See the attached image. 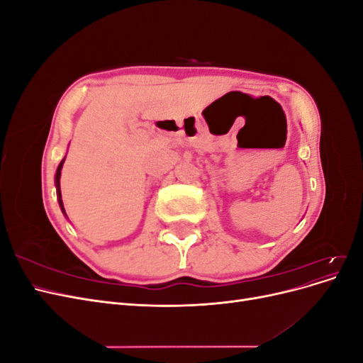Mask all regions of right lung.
I'll return each mask as SVG.
<instances>
[{"label":"right lung","instance_id":"right-lung-1","mask_svg":"<svg viewBox=\"0 0 363 363\" xmlns=\"http://www.w3.org/2000/svg\"><path fill=\"white\" fill-rule=\"evenodd\" d=\"M63 163H65V159L59 163L57 167V171H56V177H54V182H56V192H57V200H59V206L62 208L63 215L67 216V212H65V207H63V201H62V192H60V174H62V168H63ZM68 218V216H67Z\"/></svg>","mask_w":363,"mask_h":363}]
</instances>
